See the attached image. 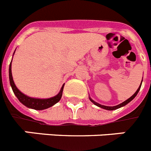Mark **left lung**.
Wrapping results in <instances>:
<instances>
[{"label": "left lung", "instance_id": "obj_1", "mask_svg": "<svg viewBox=\"0 0 151 151\" xmlns=\"http://www.w3.org/2000/svg\"><path fill=\"white\" fill-rule=\"evenodd\" d=\"M141 83H142V82H141ZM141 85H140V86H139V88H138V90L136 91L135 93H134V94H133V95L132 96V97H129V99L126 100V101H124V102H122V104H120L116 105V106H104V105L99 104H97V103L94 102V101H93V100L91 99V98H90V100H91V102L93 103V104H95L96 106H99V107L103 108V109H105V110H116V109H118V108L122 107V106H125V105H126V104H129V103L131 101H132V100L134 99V97H135V96L137 95V94H138V91H139L140 88H141Z\"/></svg>", "mask_w": 151, "mask_h": 151}]
</instances>
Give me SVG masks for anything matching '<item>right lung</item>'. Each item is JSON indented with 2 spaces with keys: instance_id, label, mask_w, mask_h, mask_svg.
I'll return each mask as SVG.
<instances>
[{
  "instance_id": "add662e5",
  "label": "right lung",
  "mask_w": 151,
  "mask_h": 151,
  "mask_svg": "<svg viewBox=\"0 0 151 151\" xmlns=\"http://www.w3.org/2000/svg\"><path fill=\"white\" fill-rule=\"evenodd\" d=\"M9 77H10V85H11L13 93L17 96L19 101H20L22 104L27 106V107L35 109V110H45V109L50 107V106H52L53 105L55 104H57L60 100L61 97H62L64 85L62 86V88H61L59 94L56 95L55 97L48 98V99H37V98H32V97H28V96L22 94V92L19 91V89L17 88V86L14 84V82H13L11 73V63H10V67H9Z\"/></svg>"
}]
</instances>
